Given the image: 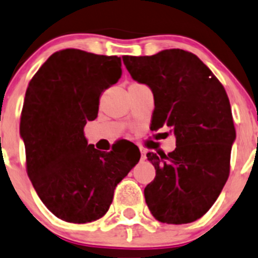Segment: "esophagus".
Returning <instances> with one entry per match:
<instances>
[{"label":"esophagus","mask_w":258,"mask_h":258,"mask_svg":"<svg viewBox=\"0 0 258 258\" xmlns=\"http://www.w3.org/2000/svg\"><path fill=\"white\" fill-rule=\"evenodd\" d=\"M140 151H141V160H145L146 159V151H145L142 147H140Z\"/></svg>","instance_id":"34e87169"}]
</instances>
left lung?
<instances>
[{
    "mask_svg": "<svg viewBox=\"0 0 258 258\" xmlns=\"http://www.w3.org/2000/svg\"><path fill=\"white\" fill-rule=\"evenodd\" d=\"M122 59L132 78L154 93L151 130L167 126L176 137L172 152H147L156 170L145 187L147 207L162 223L197 221L211 209L229 176L236 130L226 89L197 55L185 50Z\"/></svg>",
    "mask_w": 258,
    "mask_h": 258,
    "instance_id": "obj_1",
    "label": "left lung"
}]
</instances>
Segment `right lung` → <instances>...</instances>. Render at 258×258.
<instances>
[{
    "mask_svg": "<svg viewBox=\"0 0 258 258\" xmlns=\"http://www.w3.org/2000/svg\"><path fill=\"white\" fill-rule=\"evenodd\" d=\"M121 74V57L64 49L40 67L26 89L20 121L26 171L45 207L62 221L102 218L117 184L141 156L134 146L99 151L84 136L102 92Z\"/></svg>",
    "mask_w": 258,
    "mask_h": 258,
    "instance_id": "1",
    "label": "right lung"
}]
</instances>
